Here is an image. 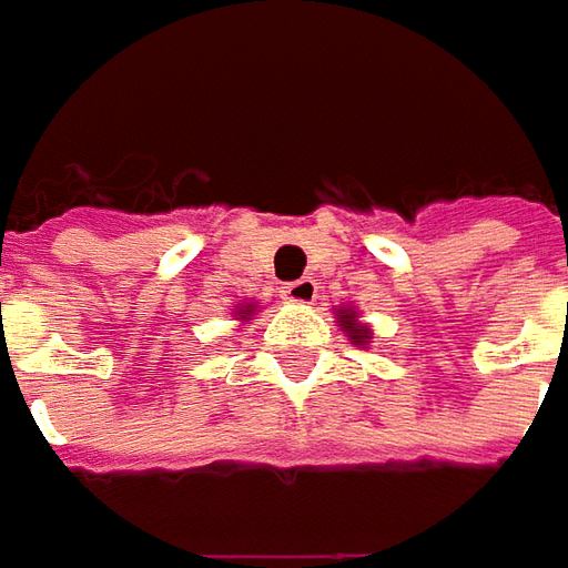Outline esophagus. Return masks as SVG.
Masks as SVG:
<instances>
[{"instance_id":"obj_1","label":"esophagus","mask_w":568,"mask_h":568,"mask_svg":"<svg viewBox=\"0 0 568 568\" xmlns=\"http://www.w3.org/2000/svg\"><path fill=\"white\" fill-rule=\"evenodd\" d=\"M281 296H284L287 303H300V306H306V303H315V296H318V284H315L312 277H300V281L284 284V287H281Z\"/></svg>"}]
</instances>
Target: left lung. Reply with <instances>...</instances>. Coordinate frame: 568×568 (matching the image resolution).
<instances>
[{
    "label": "left lung",
    "instance_id": "8db88e82",
    "mask_svg": "<svg viewBox=\"0 0 568 568\" xmlns=\"http://www.w3.org/2000/svg\"><path fill=\"white\" fill-rule=\"evenodd\" d=\"M337 318H341V325H344L346 337H349L353 344L365 346V344H368V341H372V328L359 322V315H356V310H337Z\"/></svg>",
    "mask_w": 568,
    "mask_h": 568
}]
</instances>
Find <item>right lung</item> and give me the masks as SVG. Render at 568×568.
<instances>
[{
    "mask_svg": "<svg viewBox=\"0 0 568 568\" xmlns=\"http://www.w3.org/2000/svg\"><path fill=\"white\" fill-rule=\"evenodd\" d=\"M253 312H256V306H253V303H246V306H240V310H237L240 322H246V318H250Z\"/></svg>",
    "mask_w": 568,
    "mask_h": 568,
    "instance_id": "right-lung-1",
    "label": "right lung"
}]
</instances>
